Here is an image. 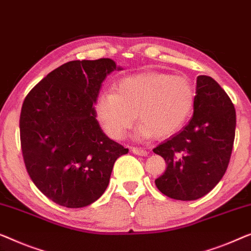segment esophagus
<instances>
[{
    "instance_id": "obj_1",
    "label": "esophagus",
    "mask_w": 251,
    "mask_h": 251,
    "mask_svg": "<svg viewBox=\"0 0 251 251\" xmlns=\"http://www.w3.org/2000/svg\"><path fill=\"white\" fill-rule=\"evenodd\" d=\"M131 151L133 154L140 155V156H146L148 154L146 150H143V148H139V147H132Z\"/></svg>"
}]
</instances>
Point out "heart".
Listing matches in <instances>:
<instances>
[{"label": "heart", "mask_w": 251, "mask_h": 251, "mask_svg": "<svg viewBox=\"0 0 251 251\" xmlns=\"http://www.w3.org/2000/svg\"><path fill=\"white\" fill-rule=\"evenodd\" d=\"M195 100V86L186 75L147 72L122 79L114 93L100 95L95 101V113L113 139L123 138L136 114L141 136L166 138L188 121Z\"/></svg>", "instance_id": "obj_1"}]
</instances>
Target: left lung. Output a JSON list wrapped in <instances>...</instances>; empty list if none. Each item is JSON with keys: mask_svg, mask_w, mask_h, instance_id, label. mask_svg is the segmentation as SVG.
Instances as JSON below:
<instances>
[{"mask_svg": "<svg viewBox=\"0 0 251 251\" xmlns=\"http://www.w3.org/2000/svg\"><path fill=\"white\" fill-rule=\"evenodd\" d=\"M234 136L230 97L213 78L198 75L194 117L182 131L152 150L166 163L156 187L177 201H196L208 194L227 169Z\"/></svg>", "mask_w": 251, "mask_h": 251, "instance_id": "obj_1", "label": "left lung"}]
</instances>
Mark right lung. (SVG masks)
Returning <instances> with one entry per match:
<instances>
[{
  "mask_svg": "<svg viewBox=\"0 0 251 251\" xmlns=\"http://www.w3.org/2000/svg\"><path fill=\"white\" fill-rule=\"evenodd\" d=\"M120 70L113 60L70 61L50 72L24 100L20 141L35 186L68 208L97 201L112 169L129 151L105 136L94 104L101 82Z\"/></svg>",
  "mask_w": 251,
  "mask_h": 251,
  "instance_id": "1",
  "label": "right lung"
}]
</instances>
